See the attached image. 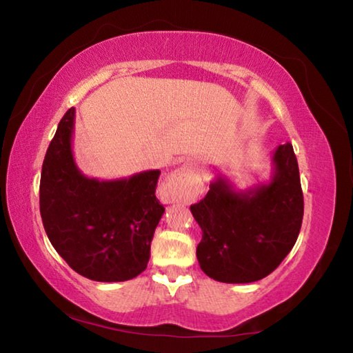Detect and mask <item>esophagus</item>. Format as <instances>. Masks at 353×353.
<instances>
[{
  "label": "esophagus",
  "instance_id": "obj_1",
  "mask_svg": "<svg viewBox=\"0 0 353 353\" xmlns=\"http://www.w3.org/2000/svg\"><path fill=\"white\" fill-rule=\"evenodd\" d=\"M199 171L193 163H183L181 168L172 172L168 183H166V193L170 199H182L194 194L199 185Z\"/></svg>",
  "mask_w": 353,
  "mask_h": 353
}]
</instances>
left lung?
I'll list each match as a JSON object with an SVG mask.
<instances>
[{"mask_svg":"<svg viewBox=\"0 0 353 353\" xmlns=\"http://www.w3.org/2000/svg\"><path fill=\"white\" fill-rule=\"evenodd\" d=\"M270 183L236 190L218 176L204 199L190 207L202 230L196 249L201 270L224 283H250L270 276L296 244L303 194L291 143L272 154Z\"/></svg>","mask_w":353,"mask_h":353,"instance_id":"left-lung-1","label":"left lung"}]
</instances>
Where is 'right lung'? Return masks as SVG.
<instances>
[{"label":"right lung","mask_w":353,"mask_h":353,"mask_svg":"<svg viewBox=\"0 0 353 353\" xmlns=\"http://www.w3.org/2000/svg\"><path fill=\"white\" fill-rule=\"evenodd\" d=\"M74 107L59 123L40 177V214L48 238L71 270L94 282H124L146 270L165 207L155 198L159 170L99 181L73 157Z\"/></svg>","instance_id":"right-lung-1"}]
</instances>
